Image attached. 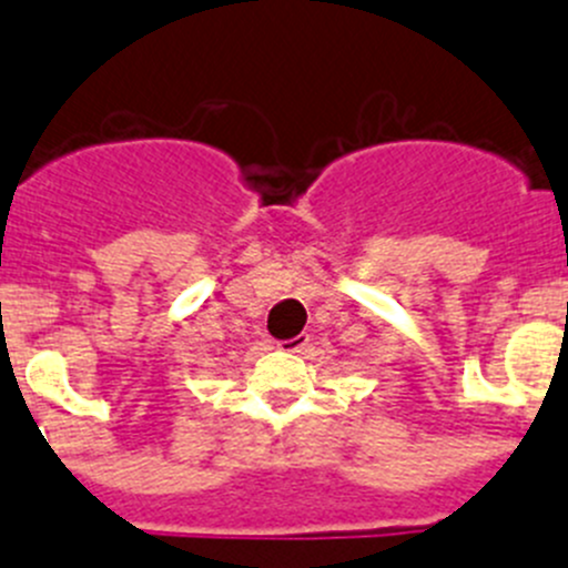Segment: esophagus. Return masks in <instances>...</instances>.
Returning a JSON list of instances; mask_svg holds the SVG:
<instances>
[{"label": "esophagus", "instance_id": "obj_1", "mask_svg": "<svg viewBox=\"0 0 568 568\" xmlns=\"http://www.w3.org/2000/svg\"><path fill=\"white\" fill-rule=\"evenodd\" d=\"M307 335H296V338H288V341H280V349L283 352H305L307 349Z\"/></svg>", "mask_w": 568, "mask_h": 568}]
</instances>
